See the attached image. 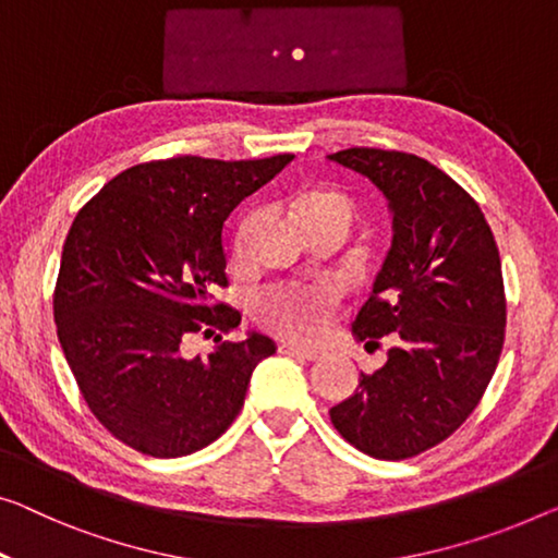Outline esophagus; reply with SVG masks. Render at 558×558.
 Masks as SVG:
<instances>
[{
    "label": "esophagus",
    "mask_w": 558,
    "mask_h": 558,
    "mask_svg": "<svg viewBox=\"0 0 558 558\" xmlns=\"http://www.w3.org/2000/svg\"><path fill=\"white\" fill-rule=\"evenodd\" d=\"M278 351L282 355H298V359H305V361H318L320 359V351H313V348H301L295 343H280Z\"/></svg>",
    "instance_id": "esophagus-1"
}]
</instances>
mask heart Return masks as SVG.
Returning <instances> with one entry per match:
<instances>
[{
  "label": "heart",
  "instance_id": "heart-1",
  "mask_svg": "<svg viewBox=\"0 0 558 558\" xmlns=\"http://www.w3.org/2000/svg\"><path fill=\"white\" fill-rule=\"evenodd\" d=\"M298 213L307 228L320 222H338L345 230L355 218L351 197L330 187H313L298 197ZM338 303V290L328 282L311 286H280L268 290L257 303L263 326L290 340H315L326 330L328 315Z\"/></svg>",
  "mask_w": 558,
  "mask_h": 558
}]
</instances>
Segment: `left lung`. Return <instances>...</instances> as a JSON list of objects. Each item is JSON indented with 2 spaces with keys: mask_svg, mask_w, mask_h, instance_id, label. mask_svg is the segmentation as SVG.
Here are the masks:
<instances>
[{
  "mask_svg": "<svg viewBox=\"0 0 558 558\" xmlns=\"http://www.w3.org/2000/svg\"><path fill=\"white\" fill-rule=\"evenodd\" d=\"M328 160L388 199L393 240L353 336L396 343L330 421L373 459H411L451 436L494 376L506 328L501 257L476 199L423 157L351 147Z\"/></svg>",
  "mask_w": 558,
  "mask_h": 558,
  "instance_id": "8db88e82",
  "label": "left lung"
}]
</instances>
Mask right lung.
<instances>
[{"label": "right lung", "mask_w": 558, "mask_h": 558, "mask_svg": "<svg viewBox=\"0 0 558 558\" xmlns=\"http://www.w3.org/2000/svg\"><path fill=\"white\" fill-rule=\"evenodd\" d=\"M293 160L170 157L120 172L66 232L54 288L57 338L89 411L114 438L155 459L210 446L245 403L255 365L276 353L251 330L207 355L190 332H228L240 313L210 303L226 288L222 226Z\"/></svg>", "instance_id": "right-lung-1"}]
</instances>
